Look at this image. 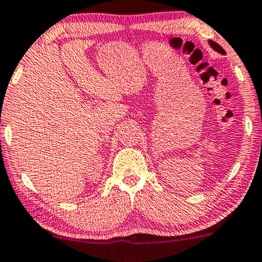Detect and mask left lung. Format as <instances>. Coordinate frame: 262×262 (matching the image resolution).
<instances>
[{
	"label": "left lung",
	"instance_id": "1",
	"mask_svg": "<svg viewBox=\"0 0 262 262\" xmlns=\"http://www.w3.org/2000/svg\"><path fill=\"white\" fill-rule=\"evenodd\" d=\"M210 45H211V47H212L213 50H215V51L220 52V53H222V55H225V53H226V52H225V50H223L222 47L219 45V43L215 42V41H211V40H210Z\"/></svg>",
	"mask_w": 262,
	"mask_h": 262
}]
</instances>
